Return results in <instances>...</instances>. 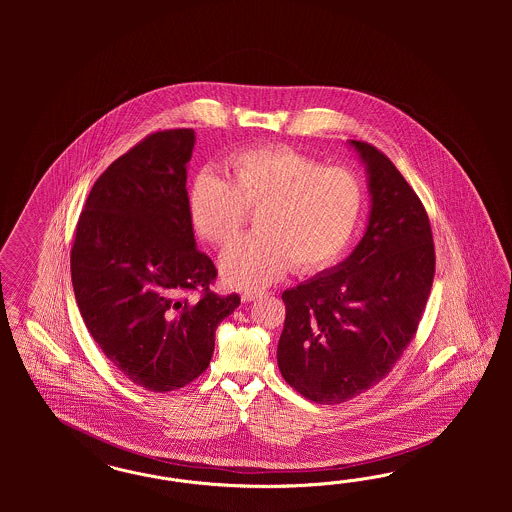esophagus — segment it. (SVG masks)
Here are the masks:
<instances>
[{"label": "esophagus", "instance_id": "esophagus-1", "mask_svg": "<svg viewBox=\"0 0 512 512\" xmlns=\"http://www.w3.org/2000/svg\"><path fill=\"white\" fill-rule=\"evenodd\" d=\"M259 296H263L261 291H246V293H242V300H244V302H253V300L259 298Z\"/></svg>", "mask_w": 512, "mask_h": 512}]
</instances>
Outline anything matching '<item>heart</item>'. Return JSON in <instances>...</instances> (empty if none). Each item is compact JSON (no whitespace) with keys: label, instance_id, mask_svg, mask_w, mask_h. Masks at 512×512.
<instances>
[{"label":"heart","instance_id":"obj_1","mask_svg":"<svg viewBox=\"0 0 512 512\" xmlns=\"http://www.w3.org/2000/svg\"><path fill=\"white\" fill-rule=\"evenodd\" d=\"M244 208H255V233L221 251L219 272L231 287L257 291L278 281L289 263L304 272L332 263L357 231L364 186L347 167H323L293 148L270 146L231 155L225 178L202 171L187 189L189 221L212 246L240 231Z\"/></svg>","mask_w":512,"mask_h":512}]
</instances>
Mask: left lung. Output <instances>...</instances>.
<instances>
[{
    "label": "left lung",
    "mask_w": 512,
    "mask_h": 512,
    "mask_svg": "<svg viewBox=\"0 0 512 512\" xmlns=\"http://www.w3.org/2000/svg\"><path fill=\"white\" fill-rule=\"evenodd\" d=\"M347 144L366 169V233L345 261L281 295L279 372L302 396L328 405L387 377L419 328L435 274L430 219L417 193L372 144Z\"/></svg>",
    "instance_id": "8db88e82"
}]
</instances>
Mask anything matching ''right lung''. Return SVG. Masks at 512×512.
<instances>
[{
  "label": "right lung",
  "instance_id": "right-lung-1",
  "mask_svg": "<svg viewBox=\"0 0 512 512\" xmlns=\"http://www.w3.org/2000/svg\"><path fill=\"white\" fill-rule=\"evenodd\" d=\"M193 129L159 131L103 172L78 217L71 278L95 343L150 392L189 385L240 296L210 291L217 270L187 214ZM199 290L201 297H193Z\"/></svg>",
  "mask_w": 512,
  "mask_h": 512
}]
</instances>
